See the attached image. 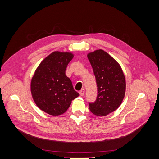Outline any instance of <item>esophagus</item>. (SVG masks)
<instances>
[{"label": "esophagus", "instance_id": "1", "mask_svg": "<svg viewBox=\"0 0 159 159\" xmlns=\"http://www.w3.org/2000/svg\"><path fill=\"white\" fill-rule=\"evenodd\" d=\"M79 93L80 94L81 96H84L85 94V89H81L80 91H79Z\"/></svg>", "mask_w": 159, "mask_h": 159}]
</instances>
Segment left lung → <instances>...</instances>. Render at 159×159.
I'll use <instances>...</instances> for the list:
<instances>
[{
  "label": "left lung",
  "instance_id": "left-lung-1",
  "mask_svg": "<svg viewBox=\"0 0 159 159\" xmlns=\"http://www.w3.org/2000/svg\"><path fill=\"white\" fill-rule=\"evenodd\" d=\"M98 88L94 102H89L91 112L105 116L121 104L125 93V78L121 66L107 52L95 50L88 55Z\"/></svg>",
  "mask_w": 159,
  "mask_h": 159
}]
</instances>
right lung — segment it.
I'll use <instances>...</instances> for the list:
<instances>
[{"instance_id": "right-lung-1", "label": "right lung", "mask_w": 159, "mask_h": 159, "mask_svg": "<svg viewBox=\"0 0 159 159\" xmlns=\"http://www.w3.org/2000/svg\"><path fill=\"white\" fill-rule=\"evenodd\" d=\"M74 55L54 52L43 60L31 81V92L37 106L52 115L65 113L79 96L66 70Z\"/></svg>"}]
</instances>
